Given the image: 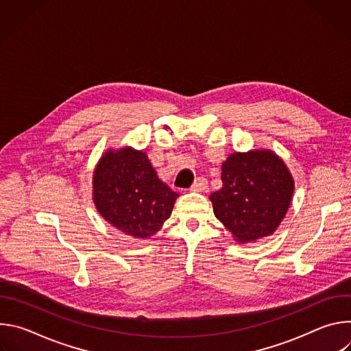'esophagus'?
Instances as JSON below:
<instances>
[{
	"instance_id": "obj_1",
	"label": "esophagus",
	"mask_w": 351,
	"mask_h": 351,
	"mask_svg": "<svg viewBox=\"0 0 351 351\" xmlns=\"http://www.w3.org/2000/svg\"><path fill=\"white\" fill-rule=\"evenodd\" d=\"M207 187H208L207 179L203 178V176H199V178H197V179L194 180V183H193V186H191V190H193V191H204V190H207Z\"/></svg>"
}]
</instances>
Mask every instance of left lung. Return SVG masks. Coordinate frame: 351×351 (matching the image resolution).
<instances>
[{
    "label": "left lung",
    "mask_w": 351,
    "mask_h": 351,
    "mask_svg": "<svg viewBox=\"0 0 351 351\" xmlns=\"http://www.w3.org/2000/svg\"><path fill=\"white\" fill-rule=\"evenodd\" d=\"M222 187L210 195L215 217L247 243L269 236L283 219L294 190L286 165L271 152L234 153L222 164Z\"/></svg>",
    "instance_id": "obj_1"
}]
</instances>
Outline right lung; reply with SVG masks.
Instances as JSON below:
<instances>
[{
	"label": "right lung",
	"mask_w": 351,
	"mask_h": 351,
	"mask_svg": "<svg viewBox=\"0 0 351 351\" xmlns=\"http://www.w3.org/2000/svg\"><path fill=\"white\" fill-rule=\"evenodd\" d=\"M94 203L112 226L138 239L154 234L171 217L178 193L158 179L143 152L107 153L94 172Z\"/></svg>",
	"instance_id": "obj_1"
}]
</instances>
